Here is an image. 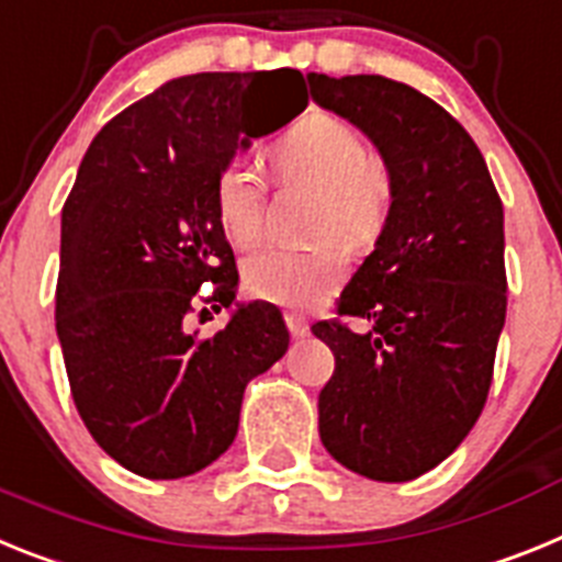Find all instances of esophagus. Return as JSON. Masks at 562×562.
<instances>
[{"instance_id":"34e87169","label":"esophagus","mask_w":562,"mask_h":562,"mask_svg":"<svg viewBox=\"0 0 562 562\" xmlns=\"http://www.w3.org/2000/svg\"><path fill=\"white\" fill-rule=\"evenodd\" d=\"M285 325H288V330H291V336H294V339H302V336L308 334V319H305L302 314H296V311H288Z\"/></svg>"}]
</instances>
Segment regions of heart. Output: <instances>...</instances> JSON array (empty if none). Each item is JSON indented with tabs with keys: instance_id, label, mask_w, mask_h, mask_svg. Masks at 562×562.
<instances>
[{
	"instance_id": "obj_1",
	"label": "heart",
	"mask_w": 562,
	"mask_h": 562,
	"mask_svg": "<svg viewBox=\"0 0 562 562\" xmlns=\"http://www.w3.org/2000/svg\"><path fill=\"white\" fill-rule=\"evenodd\" d=\"M280 180H305L322 189L316 232L350 246L373 240L390 206V172L368 155L362 135L336 115H311L271 149ZM217 217L228 240L248 246L266 223V183L257 166L232 160L214 189ZM348 260L336 243L316 248L268 246L248 257L243 282L254 300L285 308H314L345 280Z\"/></svg>"
}]
</instances>
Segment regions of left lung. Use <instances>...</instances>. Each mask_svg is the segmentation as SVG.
<instances>
[{
  "instance_id": "8db88e82",
  "label": "left lung",
  "mask_w": 562,
  "mask_h": 562,
  "mask_svg": "<svg viewBox=\"0 0 562 562\" xmlns=\"http://www.w3.org/2000/svg\"><path fill=\"white\" fill-rule=\"evenodd\" d=\"M308 85L390 172L382 234L339 296L370 328H311L336 359L319 438L350 472L402 484L452 456L486 404L506 322L504 206L475 140L432 99L384 76Z\"/></svg>"
}]
</instances>
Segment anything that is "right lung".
<instances>
[{
    "instance_id": "add662e5",
    "label": "right lung",
    "mask_w": 562,
    "mask_h": 562,
    "mask_svg": "<svg viewBox=\"0 0 562 562\" xmlns=\"http://www.w3.org/2000/svg\"><path fill=\"white\" fill-rule=\"evenodd\" d=\"M294 86L272 126L241 110ZM308 106L300 70L198 72L160 85L92 138L61 209L56 334L78 416L140 477L172 481L232 447L246 384L288 350L271 302H237L226 328H192L198 291L232 308L237 266L214 189L251 138ZM206 314V308H203Z\"/></svg>"
}]
</instances>
